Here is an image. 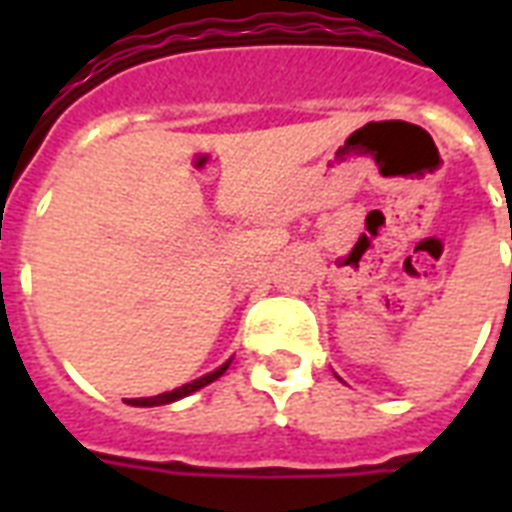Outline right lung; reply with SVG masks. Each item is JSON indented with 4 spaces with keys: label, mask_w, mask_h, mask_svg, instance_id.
I'll return each mask as SVG.
<instances>
[{
    "label": "right lung",
    "mask_w": 512,
    "mask_h": 512,
    "mask_svg": "<svg viewBox=\"0 0 512 512\" xmlns=\"http://www.w3.org/2000/svg\"><path fill=\"white\" fill-rule=\"evenodd\" d=\"M231 364V361H228ZM228 364H223L220 369H215V372H209L204 374V377H199V380H193L188 382V385H183V388H175L170 390V393H162V396H154V398H127V404L132 406H159V404H172V401H177V398H183V396H191L193 390H199L204 388V385H209V382H215L220 374L228 369Z\"/></svg>",
    "instance_id": "1"
}]
</instances>
